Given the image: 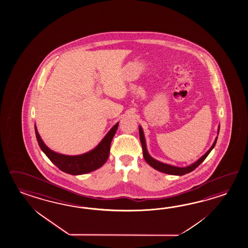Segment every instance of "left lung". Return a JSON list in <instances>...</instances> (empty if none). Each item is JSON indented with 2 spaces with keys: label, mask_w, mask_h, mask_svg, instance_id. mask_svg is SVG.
<instances>
[{
  "label": "left lung",
  "mask_w": 248,
  "mask_h": 248,
  "mask_svg": "<svg viewBox=\"0 0 248 248\" xmlns=\"http://www.w3.org/2000/svg\"><path fill=\"white\" fill-rule=\"evenodd\" d=\"M219 130H220V126H218L217 135L219 134ZM139 132H140V139L142 149H143V156H144L145 161H146L152 168H154L155 170H156L158 171H161L162 172V173H166V174H170V175H176V176H183V175H186L187 173H190V172L192 171V170H194L207 158V155H209L210 152L212 151L213 148L215 147L216 144H217V137L216 140H215V141L213 143L212 146L208 149V151H207L204 155L201 157L198 161L192 163L191 165L186 166V167H177V166H174V165H170V164H167V163H163V162H159V161H157L155 159H154V158L148 154V151H147L145 135H144L143 129H142V127L140 126V125L139 126Z\"/></svg>",
  "instance_id": "obj_1"
}]
</instances>
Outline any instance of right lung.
<instances>
[{"label": "right lung", "instance_id": "obj_1", "mask_svg": "<svg viewBox=\"0 0 248 248\" xmlns=\"http://www.w3.org/2000/svg\"><path fill=\"white\" fill-rule=\"evenodd\" d=\"M118 124L119 123H116V124L112 127L109 132L107 133L106 136L104 137L101 140V141L97 145L96 147H94L91 151L79 155H65L51 150L50 148L46 146L45 143L41 140L36 124L34 129L36 139L41 150L56 167L59 168L62 171L71 175H83L101 168L107 162L109 155L112 139L116 134Z\"/></svg>", "mask_w": 248, "mask_h": 248}]
</instances>
